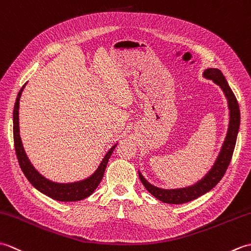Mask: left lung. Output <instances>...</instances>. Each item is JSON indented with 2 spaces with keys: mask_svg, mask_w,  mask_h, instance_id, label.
I'll return each instance as SVG.
<instances>
[{
  "mask_svg": "<svg viewBox=\"0 0 251 251\" xmlns=\"http://www.w3.org/2000/svg\"><path fill=\"white\" fill-rule=\"evenodd\" d=\"M203 77L206 79L213 80V82L221 89L226 99L227 108H229V125H227L226 135L213 166L201 179L194 182L193 185L175 189L159 188L151 185L138 171V175H140V179L144 187L151 196L163 203L183 204L193 201L203 194L209 192L224 177L227 166L231 162L233 151H234L239 124H241V113H239L236 98L220 70L215 68L206 69L203 72Z\"/></svg>",
  "mask_w": 251,
  "mask_h": 251,
  "instance_id": "1",
  "label": "left lung"
}]
</instances>
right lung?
Here are the masks:
<instances>
[{"instance_id": "add662e5", "label": "right lung", "mask_w": 251, "mask_h": 251, "mask_svg": "<svg viewBox=\"0 0 251 251\" xmlns=\"http://www.w3.org/2000/svg\"><path fill=\"white\" fill-rule=\"evenodd\" d=\"M26 85V83H25ZM24 85L20 89V91L17 96L14 113H13V124H14V144H15V150L17 158H18V162L20 168L24 172L25 176L27 178V180L31 182V185L37 189L38 191L45 194V196L51 198L55 201L59 202H76L80 201L91 196L93 191L96 190L98 186L101 182L104 172L106 170V166L108 163V160L110 158L111 153H113L114 149L116 148L118 143L113 145L107 153L105 154V157L101 161V163L98 166V169L94 171L93 174L88 176L85 179H81L78 181L73 182H57L48 179V178L44 177L40 172H38L31 161L27 158V155L25 151L24 145L21 142L20 137V130H19V101L21 98L22 91L25 87Z\"/></svg>"}]
</instances>
